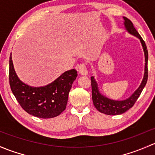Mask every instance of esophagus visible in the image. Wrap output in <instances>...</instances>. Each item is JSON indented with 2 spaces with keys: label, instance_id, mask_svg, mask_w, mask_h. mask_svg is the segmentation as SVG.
<instances>
[{
  "label": "esophagus",
  "instance_id": "esophagus-1",
  "mask_svg": "<svg viewBox=\"0 0 155 155\" xmlns=\"http://www.w3.org/2000/svg\"><path fill=\"white\" fill-rule=\"evenodd\" d=\"M78 69L81 74H83V75H87V74H88V70H87V64H86V63H81V64L78 65Z\"/></svg>",
  "mask_w": 155,
  "mask_h": 155
}]
</instances>
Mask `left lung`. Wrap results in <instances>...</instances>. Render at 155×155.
Wrapping results in <instances>:
<instances>
[{"instance_id": "1", "label": "left lung", "mask_w": 155, "mask_h": 155, "mask_svg": "<svg viewBox=\"0 0 155 155\" xmlns=\"http://www.w3.org/2000/svg\"><path fill=\"white\" fill-rule=\"evenodd\" d=\"M123 18L125 19V26L126 29L130 34L138 37L140 39V42H141L142 45H143L145 53V60H145L146 63H145L144 78H143V80L142 81L141 84H140V87L135 91L134 93L130 98H128L126 100H124V101H114V100H111L106 98V97L99 93L97 83L95 82L93 77H91L92 98L94 106L95 107V108L99 112L107 115L122 114V113H125L126 111L128 110L130 108H131L134 105L135 102L138 99L139 97H140V94H141L142 91H143V88L146 86L148 80V57H149V55H148V50L144 40L142 39L140 35L139 34L138 32L137 31V30L135 29L134 27L133 23L128 18H125V17H123Z\"/></svg>"}]
</instances>
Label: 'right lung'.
<instances>
[{
    "label": "right lung",
    "instance_id": "right-lung-1",
    "mask_svg": "<svg viewBox=\"0 0 155 155\" xmlns=\"http://www.w3.org/2000/svg\"><path fill=\"white\" fill-rule=\"evenodd\" d=\"M77 76V71L71 69L48 86L31 87L18 79L14 70L12 57H9V81L11 90L20 106L27 113L38 118L56 117L66 110L68 93Z\"/></svg>",
    "mask_w": 155,
    "mask_h": 155
}]
</instances>
